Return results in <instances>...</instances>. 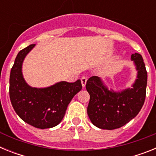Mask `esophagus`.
Returning a JSON list of instances; mask_svg holds the SVG:
<instances>
[{
  "label": "esophagus",
  "instance_id": "esophagus-1",
  "mask_svg": "<svg viewBox=\"0 0 156 156\" xmlns=\"http://www.w3.org/2000/svg\"><path fill=\"white\" fill-rule=\"evenodd\" d=\"M87 77L83 76V77H82V78H81V83H82L83 87H85V86H86V83H87Z\"/></svg>",
  "mask_w": 156,
  "mask_h": 156
}]
</instances>
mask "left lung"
<instances>
[{
    "label": "left lung",
    "mask_w": 156,
    "mask_h": 156,
    "mask_svg": "<svg viewBox=\"0 0 156 156\" xmlns=\"http://www.w3.org/2000/svg\"><path fill=\"white\" fill-rule=\"evenodd\" d=\"M137 70V79L131 87L115 90L108 89L98 76L87 81L86 89L90 94L87 115L95 126L103 129H114L124 126L138 114L144 105L148 75L142 56L132 54Z\"/></svg>",
    "instance_id": "1"
}]
</instances>
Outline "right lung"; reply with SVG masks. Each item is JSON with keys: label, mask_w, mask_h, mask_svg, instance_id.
I'll use <instances>...</instances> for the list:
<instances>
[{"label": "right lung", "mask_w": 156, "mask_h": 156, "mask_svg": "<svg viewBox=\"0 0 156 156\" xmlns=\"http://www.w3.org/2000/svg\"><path fill=\"white\" fill-rule=\"evenodd\" d=\"M36 44L19 52L12 66L9 80V95L14 109L24 122L39 128L57 126L62 120L73 98L82 89L80 80L74 83L60 81L50 87H33L26 82L23 63Z\"/></svg>", "instance_id": "1"}]
</instances>
